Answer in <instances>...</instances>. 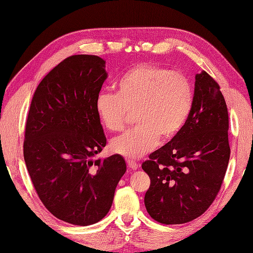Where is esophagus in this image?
<instances>
[{"label":"esophagus","instance_id":"1","mask_svg":"<svg viewBox=\"0 0 253 253\" xmlns=\"http://www.w3.org/2000/svg\"><path fill=\"white\" fill-rule=\"evenodd\" d=\"M126 162H127V164H128V168H129V169H133V170L138 169V168H139V164H138L137 162H135V161H133V160H127Z\"/></svg>","mask_w":253,"mask_h":253}]
</instances>
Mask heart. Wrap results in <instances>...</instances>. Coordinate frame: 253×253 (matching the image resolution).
Here are the masks:
<instances>
[{"label": "heart", "mask_w": 253, "mask_h": 253, "mask_svg": "<svg viewBox=\"0 0 253 253\" xmlns=\"http://www.w3.org/2000/svg\"><path fill=\"white\" fill-rule=\"evenodd\" d=\"M115 89L116 93L98 94L95 112L110 131L121 130L135 112L138 125L110 143L112 151L124 158L140 159L157 147L160 138L175 137L190 114L192 89L179 73L142 64L124 74Z\"/></svg>", "instance_id": "1"}]
</instances>
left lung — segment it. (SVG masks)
Masks as SVG:
<instances>
[{
    "label": "left lung",
    "instance_id": "obj_1",
    "mask_svg": "<svg viewBox=\"0 0 253 253\" xmlns=\"http://www.w3.org/2000/svg\"><path fill=\"white\" fill-rule=\"evenodd\" d=\"M229 155L226 102L217 83L202 71L196 75L185 125L142 163L151 179L144 196L150 216L168 225L200 216L221 189Z\"/></svg>",
    "mask_w": 253,
    "mask_h": 253
}]
</instances>
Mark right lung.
<instances>
[{"mask_svg": "<svg viewBox=\"0 0 253 253\" xmlns=\"http://www.w3.org/2000/svg\"><path fill=\"white\" fill-rule=\"evenodd\" d=\"M107 78L95 55L65 58L35 91L24 158L32 184L55 217L79 226L103 218L126 171L122 155L93 160L106 146L95 99Z\"/></svg>", "mask_w": 253, "mask_h": 253, "instance_id": "1", "label": "right lung"}]
</instances>
